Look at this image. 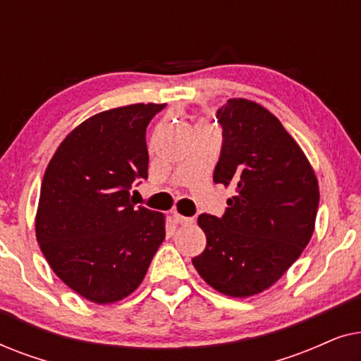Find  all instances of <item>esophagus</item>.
<instances>
[{
    "label": "esophagus",
    "mask_w": 361,
    "mask_h": 361,
    "mask_svg": "<svg viewBox=\"0 0 361 361\" xmlns=\"http://www.w3.org/2000/svg\"><path fill=\"white\" fill-rule=\"evenodd\" d=\"M172 219H174L177 225H187V224H192V221H194V219H189V216H182L180 214H177V212L172 214Z\"/></svg>",
    "instance_id": "34e87169"
}]
</instances>
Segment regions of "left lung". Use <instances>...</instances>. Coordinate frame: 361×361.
Returning a JSON list of instances; mask_svg holds the SVG:
<instances>
[{
  "label": "left lung",
  "instance_id": "obj_1",
  "mask_svg": "<svg viewBox=\"0 0 361 361\" xmlns=\"http://www.w3.org/2000/svg\"><path fill=\"white\" fill-rule=\"evenodd\" d=\"M216 120L224 140L214 182L235 195L220 219L199 216L207 246L192 264L219 293L248 298L273 286L307 246L319 185L298 142L266 108L231 98Z\"/></svg>",
  "mask_w": 361,
  "mask_h": 361
}]
</instances>
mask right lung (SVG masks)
I'll list each match as a JSON object with an SVG mask.
<instances>
[{
    "mask_svg": "<svg viewBox=\"0 0 361 361\" xmlns=\"http://www.w3.org/2000/svg\"><path fill=\"white\" fill-rule=\"evenodd\" d=\"M164 106L136 103L88 118L44 174L39 246L54 273L92 302L130 295L166 236L164 215L135 207L131 197L147 179L146 128Z\"/></svg>",
    "mask_w": 361,
    "mask_h": 361,
    "instance_id": "1",
    "label": "right lung"
}]
</instances>
